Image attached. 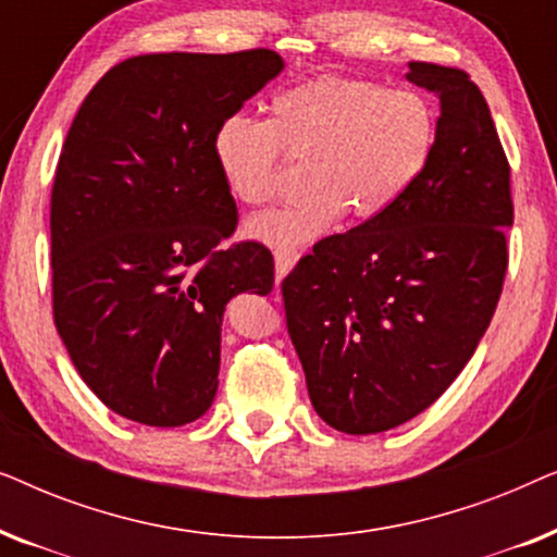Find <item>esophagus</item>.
<instances>
[{"label": "esophagus", "instance_id": "1", "mask_svg": "<svg viewBox=\"0 0 557 557\" xmlns=\"http://www.w3.org/2000/svg\"><path fill=\"white\" fill-rule=\"evenodd\" d=\"M273 261H276V281H281L288 271L294 269V263L299 261V250L276 248V250H273Z\"/></svg>", "mask_w": 557, "mask_h": 557}]
</instances>
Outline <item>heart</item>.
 <instances>
[{
    "mask_svg": "<svg viewBox=\"0 0 557 557\" xmlns=\"http://www.w3.org/2000/svg\"><path fill=\"white\" fill-rule=\"evenodd\" d=\"M436 128V109L418 90L319 78L273 98L269 121L225 119L212 154L243 205L278 193L284 159L309 166L307 200L246 223L248 238L294 248L322 238L345 212L355 223L391 212L429 166Z\"/></svg>",
    "mask_w": 557,
    "mask_h": 557,
    "instance_id": "heart-1",
    "label": "heart"
}]
</instances>
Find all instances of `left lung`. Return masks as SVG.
Here are the masks:
<instances>
[{"label": "left lung", "instance_id": "1", "mask_svg": "<svg viewBox=\"0 0 557 557\" xmlns=\"http://www.w3.org/2000/svg\"><path fill=\"white\" fill-rule=\"evenodd\" d=\"M408 67L441 103L429 166L391 212L319 240L281 284L311 406L352 436L391 431L444 395L507 273L515 210L490 106L463 71Z\"/></svg>", "mask_w": 557, "mask_h": 557}]
</instances>
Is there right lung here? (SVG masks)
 I'll list each match as a JSON object with an SVG mask.
<instances>
[{"instance_id": "1", "label": "right lung", "mask_w": 557, "mask_h": 557, "mask_svg": "<svg viewBox=\"0 0 557 557\" xmlns=\"http://www.w3.org/2000/svg\"><path fill=\"white\" fill-rule=\"evenodd\" d=\"M281 71L271 50L128 58L75 113L50 200L52 314L83 383L128 421H197L227 301L273 288L269 248L223 246L238 210L212 139Z\"/></svg>"}]
</instances>
